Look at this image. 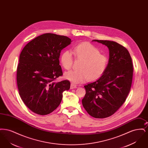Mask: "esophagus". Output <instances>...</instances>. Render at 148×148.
Wrapping results in <instances>:
<instances>
[{
	"label": "esophagus",
	"mask_w": 148,
	"mask_h": 148,
	"mask_svg": "<svg viewBox=\"0 0 148 148\" xmlns=\"http://www.w3.org/2000/svg\"><path fill=\"white\" fill-rule=\"evenodd\" d=\"M77 88V86L76 85L74 84H73L71 83V89H75V88Z\"/></svg>",
	"instance_id": "34e87169"
}]
</instances>
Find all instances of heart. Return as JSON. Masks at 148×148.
<instances>
[{"instance_id": "1", "label": "heart", "mask_w": 148, "mask_h": 148, "mask_svg": "<svg viewBox=\"0 0 148 148\" xmlns=\"http://www.w3.org/2000/svg\"><path fill=\"white\" fill-rule=\"evenodd\" d=\"M75 58L82 60L79 71H71L64 74L65 79L73 83H80L86 80H95L101 77L108 68L107 56L100 54L98 48L89 42H82L76 45L73 50ZM71 52L65 50L60 56V63L64 69L69 70L73 64Z\"/></svg>"}]
</instances>
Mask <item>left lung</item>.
<instances>
[{
  "instance_id": "obj_1",
  "label": "left lung",
  "mask_w": 148,
  "mask_h": 148,
  "mask_svg": "<svg viewBox=\"0 0 148 148\" xmlns=\"http://www.w3.org/2000/svg\"><path fill=\"white\" fill-rule=\"evenodd\" d=\"M109 50V59L104 74L95 82L84 86L82 104L95 118H105L115 113L130 92L133 75L132 59L128 50L118 42L94 40Z\"/></svg>"
}]
</instances>
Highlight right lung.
Returning a JSON list of instances; mask_svg holds the SVG:
<instances>
[{"label": "right lung", "mask_w": 148, "mask_h": 148, "mask_svg": "<svg viewBox=\"0 0 148 148\" xmlns=\"http://www.w3.org/2000/svg\"><path fill=\"white\" fill-rule=\"evenodd\" d=\"M71 42L66 36L46 33L22 50L17 66V85L21 100L33 112L42 115L51 113L60 104L63 92L70 89L69 80H56L63 75L60 52Z\"/></svg>", "instance_id": "1"}]
</instances>
